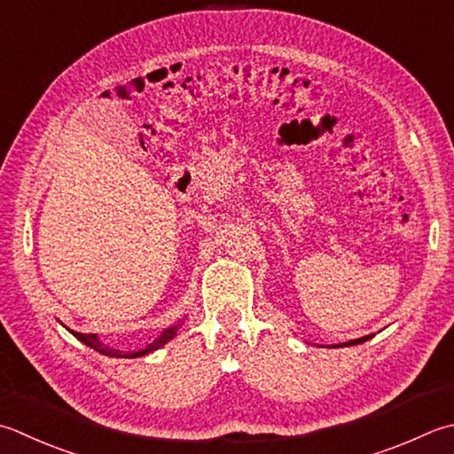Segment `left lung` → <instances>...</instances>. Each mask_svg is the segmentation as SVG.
I'll return each mask as SVG.
<instances>
[{
  "label": "left lung",
  "instance_id": "8db88e82",
  "mask_svg": "<svg viewBox=\"0 0 454 454\" xmlns=\"http://www.w3.org/2000/svg\"><path fill=\"white\" fill-rule=\"evenodd\" d=\"M370 339H372V334H368V336H362V339H356V340H350V342L334 344V348H339V346H354V344H362V342H366V340H370Z\"/></svg>",
  "mask_w": 454,
  "mask_h": 454
}]
</instances>
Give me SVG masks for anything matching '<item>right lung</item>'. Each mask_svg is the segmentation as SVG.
<instances>
[{
    "label": "right lung",
    "instance_id": "obj_1",
    "mask_svg": "<svg viewBox=\"0 0 454 454\" xmlns=\"http://www.w3.org/2000/svg\"><path fill=\"white\" fill-rule=\"evenodd\" d=\"M179 326H181V325H175V326H171V328H165V331H163L161 334H159L153 342L147 344L145 348L136 350V352H128V354H121L120 350H115V348H108V346L98 340V334H82V333H74V331H70V333H73L80 342H84L86 346H90V348H94L96 352L106 354V356H112V358H121V356H123V358H139V356H145V354L153 352V350H157V348H161V346H165L168 340H173L176 331H179Z\"/></svg>",
    "mask_w": 454,
    "mask_h": 454
}]
</instances>
